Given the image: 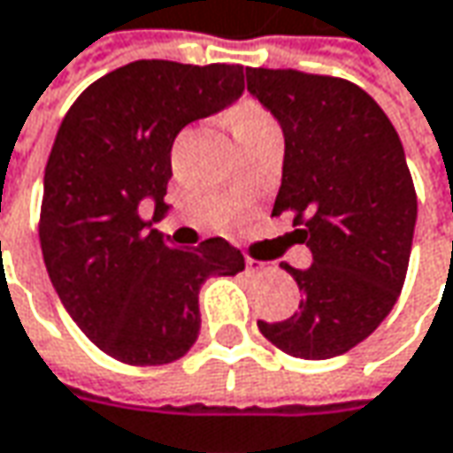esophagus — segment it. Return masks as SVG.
I'll list each match as a JSON object with an SVG mask.
<instances>
[{
  "mask_svg": "<svg viewBox=\"0 0 453 453\" xmlns=\"http://www.w3.org/2000/svg\"><path fill=\"white\" fill-rule=\"evenodd\" d=\"M247 270H250V273H265L267 267L257 260H247Z\"/></svg>",
  "mask_w": 453,
  "mask_h": 453,
  "instance_id": "obj_1",
  "label": "esophagus"
}]
</instances>
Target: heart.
Returning a JSON list of instances; mask_svg holds the SVG:
<instances>
[{"mask_svg":"<svg viewBox=\"0 0 453 453\" xmlns=\"http://www.w3.org/2000/svg\"><path fill=\"white\" fill-rule=\"evenodd\" d=\"M260 127H273L270 119L257 111V109H239L234 114V132H250V129H260Z\"/></svg>","mask_w":453,"mask_h":453,"instance_id":"obj_1","label":"heart"}]
</instances>
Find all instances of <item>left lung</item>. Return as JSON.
I'll use <instances>...</instances> for the list:
<instances>
[{
  "mask_svg": "<svg viewBox=\"0 0 453 453\" xmlns=\"http://www.w3.org/2000/svg\"><path fill=\"white\" fill-rule=\"evenodd\" d=\"M247 91L285 137L283 183L273 216L293 214L313 265L296 270L303 293L285 321H257L262 336L298 359H331L393 311L405 283L418 201L403 142L388 114L357 83L293 68H247Z\"/></svg>",
  "mask_w": 453,
  "mask_h": 453,
  "instance_id": "8db88e82",
  "label": "left lung"
}]
</instances>
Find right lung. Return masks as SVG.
Wrapping results in <instances>:
<instances>
[{"mask_svg":"<svg viewBox=\"0 0 453 453\" xmlns=\"http://www.w3.org/2000/svg\"><path fill=\"white\" fill-rule=\"evenodd\" d=\"M242 91V65L134 60L94 81L60 122L42 183V260L81 331L125 365L180 359L201 331V285L244 270L226 239L180 250L139 216L145 197L153 221L168 214L178 132Z\"/></svg>","mask_w":453,"mask_h":453,"instance_id":"right-lung-1","label":"right lung"}]
</instances>
